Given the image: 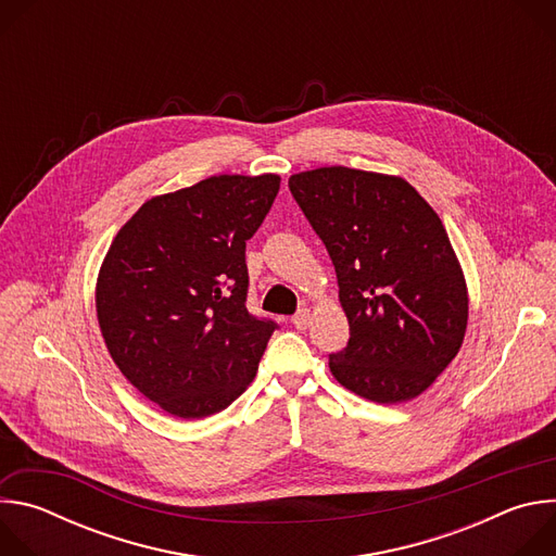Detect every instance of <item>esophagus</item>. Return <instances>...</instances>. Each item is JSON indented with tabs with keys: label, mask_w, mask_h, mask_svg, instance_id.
<instances>
[{
	"label": "esophagus",
	"mask_w": 556,
	"mask_h": 556,
	"mask_svg": "<svg viewBox=\"0 0 556 556\" xmlns=\"http://www.w3.org/2000/svg\"><path fill=\"white\" fill-rule=\"evenodd\" d=\"M309 321H312V316H309V309H307V307L299 309V312L292 316V326H294L296 330H307V328H309Z\"/></svg>",
	"instance_id": "34e87169"
}]
</instances>
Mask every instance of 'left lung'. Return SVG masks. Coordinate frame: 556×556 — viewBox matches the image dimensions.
<instances>
[{"label": "left lung", "mask_w": 556, "mask_h": 556, "mask_svg": "<svg viewBox=\"0 0 556 556\" xmlns=\"http://www.w3.org/2000/svg\"><path fill=\"white\" fill-rule=\"evenodd\" d=\"M288 187L332 257L350 324L332 376L378 405L414 401L457 356L468 324L442 219L401 176L319 167Z\"/></svg>", "instance_id": "8db88e82"}]
</instances>
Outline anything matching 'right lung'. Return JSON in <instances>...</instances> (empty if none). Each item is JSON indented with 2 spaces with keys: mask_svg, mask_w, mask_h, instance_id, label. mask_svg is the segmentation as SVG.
Segmentation results:
<instances>
[{
  "mask_svg": "<svg viewBox=\"0 0 556 556\" xmlns=\"http://www.w3.org/2000/svg\"><path fill=\"white\" fill-rule=\"evenodd\" d=\"M277 174H224L147 200L97 277V316L121 374L169 416L200 420L253 382L273 321L247 309V242Z\"/></svg>",
  "mask_w": 556,
  "mask_h": 556,
  "instance_id": "add662e5",
  "label": "right lung"
}]
</instances>
